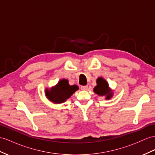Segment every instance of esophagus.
<instances>
[{
  "label": "esophagus",
  "mask_w": 155,
  "mask_h": 155,
  "mask_svg": "<svg viewBox=\"0 0 155 155\" xmlns=\"http://www.w3.org/2000/svg\"><path fill=\"white\" fill-rule=\"evenodd\" d=\"M81 89L82 90H86L87 89H88V86H82L81 87Z\"/></svg>",
  "instance_id": "obj_1"
}]
</instances>
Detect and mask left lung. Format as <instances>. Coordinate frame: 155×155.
<instances>
[{
	"mask_svg": "<svg viewBox=\"0 0 155 155\" xmlns=\"http://www.w3.org/2000/svg\"><path fill=\"white\" fill-rule=\"evenodd\" d=\"M97 86L95 87L94 91V92L100 95V96H107V99L109 100L113 96V93L110 92L109 88V84L107 81L103 78L99 77L97 79Z\"/></svg>",
	"mask_w": 155,
	"mask_h": 155,
	"instance_id": "obj_1",
	"label": "left lung"
}]
</instances>
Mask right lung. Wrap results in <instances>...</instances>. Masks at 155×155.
<instances>
[{"instance_id":"add662e5","label":"right lung","mask_w":155,"mask_h":155,"mask_svg":"<svg viewBox=\"0 0 155 155\" xmlns=\"http://www.w3.org/2000/svg\"><path fill=\"white\" fill-rule=\"evenodd\" d=\"M77 90L78 87L77 85L70 86L68 81L63 79L50 90H46V96L51 101L60 104L69 99Z\"/></svg>"}]
</instances>
